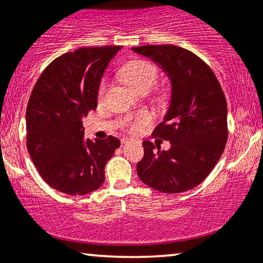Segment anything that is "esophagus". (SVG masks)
<instances>
[{
    "instance_id": "34e87169",
    "label": "esophagus",
    "mask_w": 263,
    "mask_h": 263,
    "mask_svg": "<svg viewBox=\"0 0 263 263\" xmlns=\"http://www.w3.org/2000/svg\"><path fill=\"white\" fill-rule=\"evenodd\" d=\"M129 141H131V138H122L121 139V143H122V144H125V143H127Z\"/></svg>"
}]
</instances>
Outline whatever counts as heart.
<instances>
[{
    "label": "heart",
    "mask_w": 263,
    "mask_h": 263,
    "mask_svg": "<svg viewBox=\"0 0 263 263\" xmlns=\"http://www.w3.org/2000/svg\"><path fill=\"white\" fill-rule=\"evenodd\" d=\"M121 78L125 80L127 84L135 88L139 93L149 92L154 87L158 82L159 76H160V69L153 62L145 61V59H136V61L128 62L124 65L120 70ZM107 81L103 80L98 88V98L101 99L107 91ZM155 98L158 102L165 103L168 99V92L166 89H159L155 93ZM153 120L152 115L147 111H143L136 116L135 119H126L124 121V126L128 131L137 132L144 126L151 124Z\"/></svg>",
    "instance_id": "heart-1"
}]
</instances>
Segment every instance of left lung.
I'll return each instance as SVG.
<instances>
[{
    "label": "left lung",
    "instance_id": "obj_1",
    "mask_svg": "<svg viewBox=\"0 0 263 263\" xmlns=\"http://www.w3.org/2000/svg\"><path fill=\"white\" fill-rule=\"evenodd\" d=\"M132 51L158 63L172 85L167 114L153 131V137L168 141L171 148L155 151L152 142H143L138 177L161 193L187 192L210 175L226 148L228 127L223 89L210 66L188 49L147 45Z\"/></svg>",
    "mask_w": 263,
    "mask_h": 263
}]
</instances>
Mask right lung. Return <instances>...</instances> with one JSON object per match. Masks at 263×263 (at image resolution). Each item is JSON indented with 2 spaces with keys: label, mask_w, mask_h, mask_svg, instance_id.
<instances>
[{
  "label": "right lung",
  "mask_w": 263,
  "mask_h": 263,
  "mask_svg": "<svg viewBox=\"0 0 263 263\" xmlns=\"http://www.w3.org/2000/svg\"><path fill=\"white\" fill-rule=\"evenodd\" d=\"M121 46L79 48L54 59L36 82L26 108V147L49 187L84 195L104 182L118 138H84L82 118L97 108L98 88Z\"/></svg>",
  "instance_id": "right-lung-1"
}]
</instances>
